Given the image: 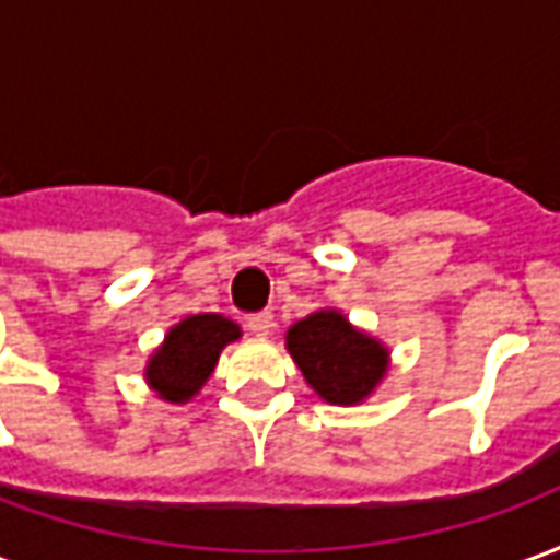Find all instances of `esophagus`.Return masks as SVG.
<instances>
[{
    "label": "esophagus",
    "mask_w": 560,
    "mask_h": 560,
    "mask_svg": "<svg viewBox=\"0 0 560 560\" xmlns=\"http://www.w3.org/2000/svg\"><path fill=\"white\" fill-rule=\"evenodd\" d=\"M245 327L252 329L257 339H267L269 332H272V315H269V312H260V315L248 317V324H245Z\"/></svg>",
    "instance_id": "34e87169"
}]
</instances>
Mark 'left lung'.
Wrapping results in <instances>:
<instances>
[{
	"label": "left lung",
	"mask_w": 560,
	"mask_h": 560,
	"mask_svg": "<svg viewBox=\"0 0 560 560\" xmlns=\"http://www.w3.org/2000/svg\"><path fill=\"white\" fill-rule=\"evenodd\" d=\"M284 345L308 387L329 405H360L387 375V348L336 308H320L296 320Z\"/></svg>",
	"instance_id": "1"
}]
</instances>
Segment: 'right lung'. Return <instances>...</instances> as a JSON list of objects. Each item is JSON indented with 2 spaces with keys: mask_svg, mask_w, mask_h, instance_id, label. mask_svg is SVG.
<instances>
[{
  "mask_svg": "<svg viewBox=\"0 0 560 560\" xmlns=\"http://www.w3.org/2000/svg\"><path fill=\"white\" fill-rule=\"evenodd\" d=\"M243 336L231 317L188 315L176 327L167 329L161 348L147 363V384L159 399L183 405L195 399L207 384L221 351Z\"/></svg>",
  "mask_w": 560,
  "mask_h": 560,
  "instance_id": "right-lung-1",
  "label": "right lung"
}]
</instances>
